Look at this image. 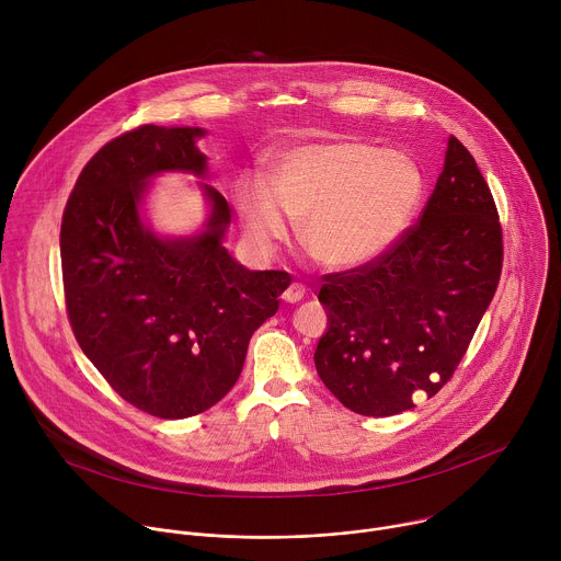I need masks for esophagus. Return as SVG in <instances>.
I'll use <instances>...</instances> for the list:
<instances>
[{
	"label": "esophagus",
	"mask_w": 561,
	"mask_h": 561,
	"mask_svg": "<svg viewBox=\"0 0 561 561\" xmlns=\"http://www.w3.org/2000/svg\"><path fill=\"white\" fill-rule=\"evenodd\" d=\"M306 295V286L299 284V282H293L284 293H282V299L288 301V304H295V301H301Z\"/></svg>",
	"instance_id": "obj_1"
}]
</instances>
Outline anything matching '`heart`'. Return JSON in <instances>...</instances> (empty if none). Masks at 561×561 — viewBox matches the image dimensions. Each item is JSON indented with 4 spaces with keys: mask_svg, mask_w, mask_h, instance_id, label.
Masks as SVG:
<instances>
[{
    "mask_svg": "<svg viewBox=\"0 0 561 561\" xmlns=\"http://www.w3.org/2000/svg\"><path fill=\"white\" fill-rule=\"evenodd\" d=\"M426 173L417 159L359 139H327L286 150L273 188L239 180L234 208L253 242H286L301 221V242L331 271H355L399 244L426 199Z\"/></svg>",
    "mask_w": 561,
    "mask_h": 561,
    "instance_id": "b5f03b06",
    "label": "heart"
}]
</instances>
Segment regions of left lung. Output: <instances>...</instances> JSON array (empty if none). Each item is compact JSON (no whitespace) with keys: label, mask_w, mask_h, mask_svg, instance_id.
I'll use <instances>...</instances> for the list:
<instances>
[{"label":"left lung","mask_w":561,"mask_h":561,"mask_svg":"<svg viewBox=\"0 0 561 561\" xmlns=\"http://www.w3.org/2000/svg\"><path fill=\"white\" fill-rule=\"evenodd\" d=\"M502 226L472 154L450 135L420 219L377 262L324 275L317 375L353 413L388 417L453 377L497 290Z\"/></svg>","instance_id":"8db88e82"}]
</instances>
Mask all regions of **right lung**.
Here are the masks:
<instances>
[{
  "instance_id": "right-lung-1",
  "label": "right lung",
  "mask_w": 561,
  "mask_h": 561,
  "mask_svg": "<svg viewBox=\"0 0 561 561\" xmlns=\"http://www.w3.org/2000/svg\"><path fill=\"white\" fill-rule=\"evenodd\" d=\"M204 128L144 124L102 146L79 173L59 232L77 344L135 409L184 420L215 407L244 368L253 333L279 308L286 271H249L221 247L230 206L213 186L206 230L157 237L139 219L150 178L206 173Z\"/></svg>"
}]
</instances>
